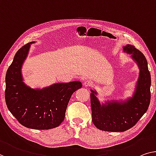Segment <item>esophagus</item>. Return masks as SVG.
I'll return each mask as SVG.
<instances>
[{
	"mask_svg": "<svg viewBox=\"0 0 156 156\" xmlns=\"http://www.w3.org/2000/svg\"><path fill=\"white\" fill-rule=\"evenodd\" d=\"M83 85L85 86V87H90V86H92V82H90L89 80H87V81H85L84 83H83Z\"/></svg>",
	"mask_w": 156,
	"mask_h": 156,
	"instance_id": "1",
	"label": "esophagus"
}]
</instances>
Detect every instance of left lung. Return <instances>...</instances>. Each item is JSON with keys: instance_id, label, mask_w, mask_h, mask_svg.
<instances>
[{"instance_id": "8db88e82", "label": "left lung", "mask_w": 156, "mask_h": 156, "mask_svg": "<svg viewBox=\"0 0 156 156\" xmlns=\"http://www.w3.org/2000/svg\"><path fill=\"white\" fill-rule=\"evenodd\" d=\"M123 52L130 57L139 69L138 80L132 97L125 100H108L100 103L96 90H91L92 122L99 129L125 132L134 126L146 112L151 101V74L148 62L142 52L134 45H127Z\"/></svg>"}]
</instances>
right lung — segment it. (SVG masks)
I'll list each match as a JSON object with an SVG mask.
<instances>
[{"mask_svg":"<svg viewBox=\"0 0 156 156\" xmlns=\"http://www.w3.org/2000/svg\"><path fill=\"white\" fill-rule=\"evenodd\" d=\"M30 42L19 50L5 76V98L10 113L28 128L49 129L63 122L71 95L82 87L80 81L55 83L42 89L25 84L22 67L27 59Z\"/></svg>","mask_w":156,"mask_h":156,"instance_id":"add662e5","label":"right lung"}]
</instances>
